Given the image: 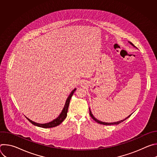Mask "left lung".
<instances>
[{
  "label": "left lung",
  "instance_id": "1",
  "mask_svg": "<svg viewBox=\"0 0 157 157\" xmlns=\"http://www.w3.org/2000/svg\"><path fill=\"white\" fill-rule=\"evenodd\" d=\"M130 44H132L133 46H134L133 44L131 43V42H130ZM89 115L91 116V117H92V119H93V120H94L96 122H98V123H99V124H102V125H117V124H121V122H122L123 121H124L125 120H126L127 119H128L130 116H131V114L130 115V116H128L127 117H126L125 119H124V120H122V121H119V122H113V123H107V122H101V121H99V120H98L97 119H96L94 116H93V115L92 114V113H91V111L90 110V109H89Z\"/></svg>",
  "mask_w": 157,
  "mask_h": 157
}]
</instances>
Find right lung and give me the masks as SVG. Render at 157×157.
<instances>
[{"label":"right lung","instance_id":"1","mask_svg":"<svg viewBox=\"0 0 157 157\" xmlns=\"http://www.w3.org/2000/svg\"><path fill=\"white\" fill-rule=\"evenodd\" d=\"M76 89H75L71 93V94H70V96H68V98H67L66 99V103H65V105L64 106V108L62 110L61 114H59V116L56 118L55 119V120H53V121L49 122V123H47V124H38V123H35L33 121H32L31 120H30L29 119L27 118V119L34 125H36V126H38V127H42V128H52V127H56L57 125H59L66 117L67 116V113H68V107H69V104H70V100L71 99V97L73 96L75 91H76Z\"/></svg>","mask_w":157,"mask_h":157}]
</instances>
